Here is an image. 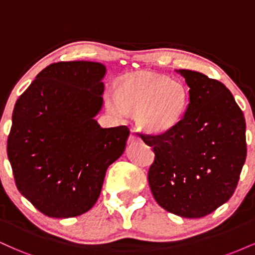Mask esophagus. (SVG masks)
Masks as SVG:
<instances>
[{
	"label": "esophagus",
	"mask_w": 255,
	"mask_h": 255,
	"mask_svg": "<svg viewBox=\"0 0 255 255\" xmlns=\"http://www.w3.org/2000/svg\"><path fill=\"white\" fill-rule=\"evenodd\" d=\"M128 141H129L130 144H133V142L135 141H141V137L139 136V134H137V131L135 129H131L130 135L128 137Z\"/></svg>",
	"instance_id": "esophagus-1"
}]
</instances>
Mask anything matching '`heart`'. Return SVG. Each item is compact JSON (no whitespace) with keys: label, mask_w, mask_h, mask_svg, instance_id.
Wrapping results in <instances>:
<instances>
[{"label":"heart","mask_w":255,"mask_h":255,"mask_svg":"<svg viewBox=\"0 0 255 255\" xmlns=\"http://www.w3.org/2000/svg\"><path fill=\"white\" fill-rule=\"evenodd\" d=\"M111 114L134 111L136 124L153 134L168 133L182 122L189 108V91L182 81L165 75L139 73L125 78L107 97Z\"/></svg>","instance_id":"heart-1"}]
</instances>
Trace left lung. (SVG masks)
<instances>
[{
	"label": "left lung",
	"instance_id": "1",
	"mask_svg": "<svg viewBox=\"0 0 255 255\" xmlns=\"http://www.w3.org/2000/svg\"><path fill=\"white\" fill-rule=\"evenodd\" d=\"M189 87V108L175 129L140 134L154 152L148 184L159 206L200 218L235 192L247 154L242 110L223 84L203 73L178 69Z\"/></svg>",
	"mask_w": 255,
	"mask_h": 255
}]
</instances>
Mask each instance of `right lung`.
<instances>
[{
  "instance_id": "add662e5",
  "label": "right lung",
  "mask_w": 255,
  "mask_h": 255,
  "mask_svg": "<svg viewBox=\"0 0 255 255\" xmlns=\"http://www.w3.org/2000/svg\"><path fill=\"white\" fill-rule=\"evenodd\" d=\"M107 73L90 61L52 63L16 101L7 141L15 184L48 217H77L92 209L105 172L125 152L127 126L102 128Z\"/></svg>"
}]
</instances>
